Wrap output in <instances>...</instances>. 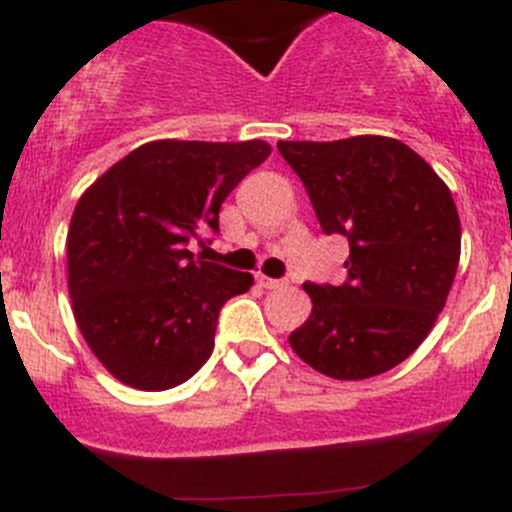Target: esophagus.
I'll return each mask as SVG.
<instances>
[{
  "label": "esophagus",
  "mask_w": 512,
  "mask_h": 512,
  "mask_svg": "<svg viewBox=\"0 0 512 512\" xmlns=\"http://www.w3.org/2000/svg\"><path fill=\"white\" fill-rule=\"evenodd\" d=\"M256 281H258V286H263V288H281V286H286V281H281V278L263 276V273H256Z\"/></svg>",
  "instance_id": "obj_1"
}]
</instances>
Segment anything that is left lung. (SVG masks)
<instances>
[{
    "label": "left lung",
    "instance_id": "left-lung-1",
    "mask_svg": "<svg viewBox=\"0 0 512 512\" xmlns=\"http://www.w3.org/2000/svg\"><path fill=\"white\" fill-rule=\"evenodd\" d=\"M311 196L321 229L348 239L343 286L303 283L311 316L288 336L301 361L361 381L406 361L443 311L460 261L450 189L391 136L278 141Z\"/></svg>",
    "mask_w": 512,
    "mask_h": 512
}]
</instances>
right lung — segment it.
Returning a JSON list of instances; mask_svg holds the SVG:
<instances>
[{
	"label": "right lung",
	"mask_w": 512,
	"mask_h": 512,
	"mask_svg": "<svg viewBox=\"0 0 512 512\" xmlns=\"http://www.w3.org/2000/svg\"><path fill=\"white\" fill-rule=\"evenodd\" d=\"M268 154L261 139L149 141L84 191L67 236L69 296L116 381L166 391L209 361L221 306L254 276L194 261L186 246L219 231L224 199Z\"/></svg>",
	"instance_id": "obj_1"
}]
</instances>
